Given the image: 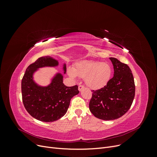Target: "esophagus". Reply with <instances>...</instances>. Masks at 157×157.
<instances>
[{
    "label": "esophagus",
    "instance_id": "1",
    "mask_svg": "<svg viewBox=\"0 0 157 157\" xmlns=\"http://www.w3.org/2000/svg\"><path fill=\"white\" fill-rule=\"evenodd\" d=\"M84 86H82V85H79V86H78V90H79L80 92L81 91V90H82V89H84Z\"/></svg>",
    "mask_w": 157,
    "mask_h": 157
}]
</instances>
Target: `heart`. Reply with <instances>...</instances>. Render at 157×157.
<instances>
[{
	"label": "heart",
	"instance_id": "heart-1",
	"mask_svg": "<svg viewBox=\"0 0 157 157\" xmlns=\"http://www.w3.org/2000/svg\"><path fill=\"white\" fill-rule=\"evenodd\" d=\"M112 67L108 63L95 61H82L73 69H68V75L73 79L78 77L85 78V83L92 90L105 86L112 75Z\"/></svg>",
	"mask_w": 157,
	"mask_h": 157
}]
</instances>
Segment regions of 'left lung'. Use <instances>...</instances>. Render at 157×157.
Here are the masks:
<instances>
[{
    "mask_svg": "<svg viewBox=\"0 0 157 157\" xmlns=\"http://www.w3.org/2000/svg\"><path fill=\"white\" fill-rule=\"evenodd\" d=\"M114 76L105 86L92 90L90 111L96 118L112 121L121 117L129 110L135 96V84L128 66L115 58H109Z\"/></svg>",
    "mask_w": 157,
    "mask_h": 157,
    "instance_id": "obj_1",
    "label": "left lung"
}]
</instances>
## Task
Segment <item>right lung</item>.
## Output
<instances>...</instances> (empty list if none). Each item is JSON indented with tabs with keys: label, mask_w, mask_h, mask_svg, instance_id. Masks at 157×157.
I'll use <instances>...</instances> for the list:
<instances>
[{
	"label": "right lung",
	"mask_w": 157,
	"mask_h": 157,
	"mask_svg": "<svg viewBox=\"0 0 157 157\" xmlns=\"http://www.w3.org/2000/svg\"><path fill=\"white\" fill-rule=\"evenodd\" d=\"M58 59L51 56L39 58L26 69L21 81V93L23 105L31 116L42 122L59 120L67 113L71 98L79 93L78 86H66L63 83V75L56 72L46 86L38 84L34 75L39 69L56 67ZM63 63L62 70L66 73L67 67Z\"/></svg>",
	"instance_id": "1"
}]
</instances>
